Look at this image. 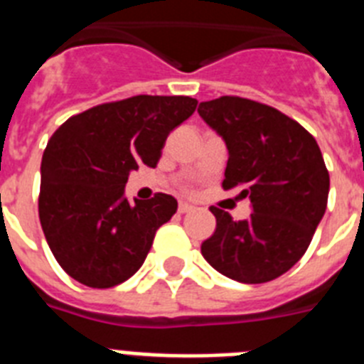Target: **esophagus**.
Returning a JSON list of instances; mask_svg holds the SVG:
<instances>
[{
    "label": "esophagus",
    "mask_w": 364,
    "mask_h": 364,
    "mask_svg": "<svg viewBox=\"0 0 364 364\" xmlns=\"http://www.w3.org/2000/svg\"><path fill=\"white\" fill-rule=\"evenodd\" d=\"M193 210H195V208H193L191 204H188V202H180L178 204V213H191Z\"/></svg>",
    "instance_id": "1"
}]
</instances>
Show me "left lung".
Wrapping results in <instances>:
<instances>
[{
	"label": "left lung",
	"mask_w": 364,
	"mask_h": 364,
	"mask_svg": "<svg viewBox=\"0 0 364 364\" xmlns=\"http://www.w3.org/2000/svg\"><path fill=\"white\" fill-rule=\"evenodd\" d=\"M198 114L230 153L222 188L252 202L246 220L211 205L217 228L202 255L233 281L281 277L306 253L326 211L330 175L319 146L299 122L255 100L220 96L202 102Z\"/></svg>",
	"instance_id": "8db88e82"
}]
</instances>
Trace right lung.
<instances>
[{
    "label": "right lung",
    "mask_w": 364,
    "mask_h": 364,
    "mask_svg": "<svg viewBox=\"0 0 364 364\" xmlns=\"http://www.w3.org/2000/svg\"><path fill=\"white\" fill-rule=\"evenodd\" d=\"M197 100L149 96L107 102L63 122L43 151L38 211L58 264L89 288H112L144 264L176 200L124 197L129 173L154 167L175 127L191 117Z\"/></svg>",
    "instance_id": "right-lung-1"
}]
</instances>
